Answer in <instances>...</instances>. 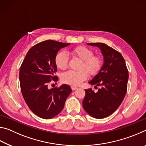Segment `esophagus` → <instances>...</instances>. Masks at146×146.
Wrapping results in <instances>:
<instances>
[{"label":"esophagus","instance_id":"obj_1","mask_svg":"<svg viewBox=\"0 0 146 146\" xmlns=\"http://www.w3.org/2000/svg\"><path fill=\"white\" fill-rule=\"evenodd\" d=\"M77 89H78V88L76 87V86H71V90H72L73 91H75L76 90H77Z\"/></svg>","mask_w":146,"mask_h":146}]
</instances>
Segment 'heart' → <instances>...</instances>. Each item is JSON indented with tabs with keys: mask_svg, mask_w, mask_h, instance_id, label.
<instances>
[{
	"mask_svg": "<svg viewBox=\"0 0 146 146\" xmlns=\"http://www.w3.org/2000/svg\"><path fill=\"white\" fill-rule=\"evenodd\" d=\"M70 53L72 55L82 60L80 64V69H85L86 71H66L61 76V80L64 83L74 86L80 85L82 81L87 78V72L90 75H95L99 72L102 66V60L100 56L93 55L94 52L92 49L80 46L73 48ZM55 61L57 68L64 70L67 67L68 62L67 53L64 51L58 53L55 56Z\"/></svg>",
	"mask_w": 146,
	"mask_h": 146,
	"instance_id": "obj_1",
	"label": "heart"
}]
</instances>
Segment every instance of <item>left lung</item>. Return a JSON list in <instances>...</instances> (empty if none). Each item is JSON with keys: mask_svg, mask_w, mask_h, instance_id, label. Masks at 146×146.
Segmentation results:
<instances>
[{"mask_svg": "<svg viewBox=\"0 0 146 146\" xmlns=\"http://www.w3.org/2000/svg\"><path fill=\"white\" fill-rule=\"evenodd\" d=\"M100 49L104 63L97 75L89 83L100 86L97 92L85 90L83 108L91 117L104 118L114 113L122 102L127 92L129 74L122 55L104 43H88Z\"/></svg>", "mask_w": 146, "mask_h": 146, "instance_id": "obj_1", "label": "left lung"}]
</instances>
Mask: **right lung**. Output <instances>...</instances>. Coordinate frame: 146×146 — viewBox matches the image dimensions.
<instances>
[{
  "instance_id": "right-lung-1",
  "label": "right lung",
  "mask_w": 146,
  "mask_h": 146,
  "mask_svg": "<svg viewBox=\"0 0 146 146\" xmlns=\"http://www.w3.org/2000/svg\"><path fill=\"white\" fill-rule=\"evenodd\" d=\"M70 43L48 40L38 43L27 53L20 68L22 94L27 105L36 115L44 119L56 117L63 110L66 98L71 93L70 86L48 88L51 80L57 81L55 56L60 49Z\"/></svg>"
}]
</instances>
